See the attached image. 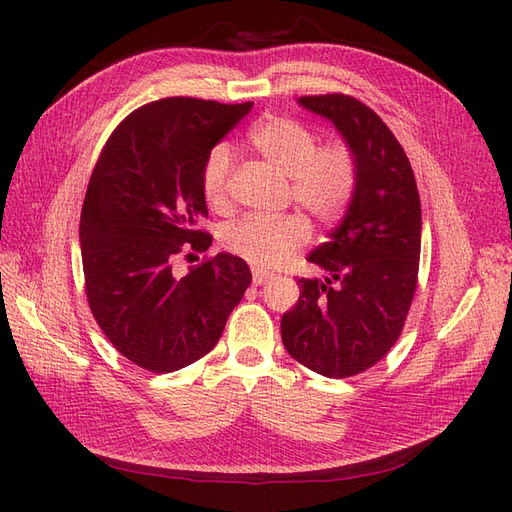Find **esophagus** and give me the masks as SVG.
Wrapping results in <instances>:
<instances>
[{"instance_id": "1", "label": "esophagus", "mask_w": 512, "mask_h": 512, "mask_svg": "<svg viewBox=\"0 0 512 512\" xmlns=\"http://www.w3.org/2000/svg\"><path fill=\"white\" fill-rule=\"evenodd\" d=\"M271 275H273V273H269V271H265V269H258V267H254V269H252V280H254V284H256V286L265 284Z\"/></svg>"}]
</instances>
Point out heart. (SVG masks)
<instances>
[{
	"instance_id": "obj_1",
	"label": "heart",
	"mask_w": 512,
	"mask_h": 512,
	"mask_svg": "<svg viewBox=\"0 0 512 512\" xmlns=\"http://www.w3.org/2000/svg\"><path fill=\"white\" fill-rule=\"evenodd\" d=\"M250 145L290 179V196L320 222L342 218L359 185V160L344 141L320 145L318 134L290 117H267L250 130ZM232 153L226 145L209 151L203 164V192L213 207L230 196ZM309 239L299 213L245 215L224 230L226 250L256 267H277Z\"/></svg>"
}]
</instances>
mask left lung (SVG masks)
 Returning <instances> with one entry per match:
<instances>
[{"mask_svg": "<svg viewBox=\"0 0 512 512\" xmlns=\"http://www.w3.org/2000/svg\"><path fill=\"white\" fill-rule=\"evenodd\" d=\"M299 104L342 132L359 160V185L342 224L307 256L329 275L301 277L282 342L316 374L350 378L376 365L404 331L418 282L421 198L404 147L369 106L346 94Z\"/></svg>", "mask_w": 512, "mask_h": 512, "instance_id": "left-lung-1", "label": "left lung"}]
</instances>
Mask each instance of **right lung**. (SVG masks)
Masks as SVG:
<instances>
[{
    "instance_id": "obj_1",
    "label": "right lung",
    "mask_w": 512,
    "mask_h": 512,
    "mask_svg": "<svg viewBox=\"0 0 512 512\" xmlns=\"http://www.w3.org/2000/svg\"><path fill=\"white\" fill-rule=\"evenodd\" d=\"M252 104H143L108 136L91 173L81 213L87 303L115 350L153 374L211 352L252 282L247 262L226 252L175 273L179 254L209 250L203 164Z\"/></svg>"
}]
</instances>
